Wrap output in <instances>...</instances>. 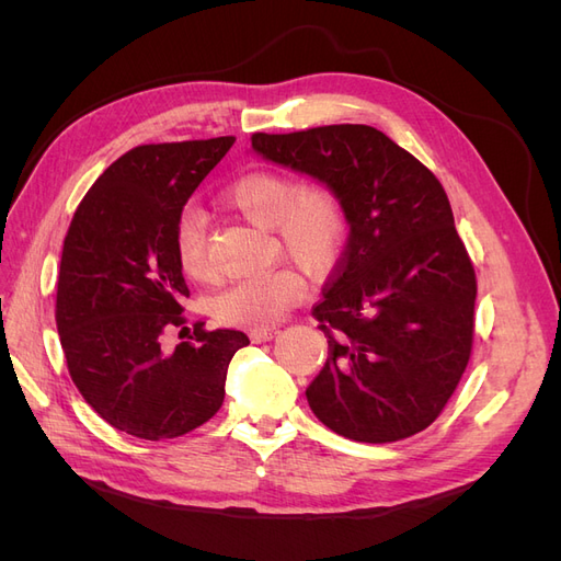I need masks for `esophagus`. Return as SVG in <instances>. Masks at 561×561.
Returning <instances> with one entry per match:
<instances>
[{"label": "esophagus", "mask_w": 561, "mask_h": 561, "mask_svg": "<svg viewBox=\"0 0 561 561\" xmlns=\"http://www.w3.org/2000/svg\"><path fill=\"white\" fill-rule=\"evenodd\" d=\"M276 334H278L276 328H260V330L250 332V339L254 344H262V342H268V339H274Z\"/></svg>", "instance_id": "34e87169"}]
</instances>
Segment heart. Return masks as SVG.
<instances>
[{"mask_svg":"<svg viewBox=\"0 0 561 561\" xmlns=\"http://www.w3.org/2000/svg\"><path fill=\"white\" fill-rule=\"evenodd\" d=\"M225 203L248 222L274 229L283 250L307 274L322 278L342 264L348 245V213L342 196L325 182L301 184L280 171H250L236 178L225 192ZM178 266L186 280L210 283L208 231L198 213L184 210L173 233ZM304 276L293 266L229 285L213 297L215 320L233 328H268L304 297Z\"/></svg>","mask_w":561,"mask_h":561,"instance_id":"obj_1","label":"heart"}]
</instances>
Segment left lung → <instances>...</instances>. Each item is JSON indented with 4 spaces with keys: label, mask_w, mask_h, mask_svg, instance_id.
<instances>
[{
    "label": "left lung",
    "mask_w": 561,
    "mask_h": 561,
    "mask_svg": "<svg viewBox=\"0 0 561 561\" xmlns=\"http://www.w3.org/2000/svg\"><path fill=\"white\" fill-rule=\"evenodd\" d=\"M252 149L334 186L348 213L346 254L311 311L330 346L313 414L371 445L428 428L470 360L478 297L443 184L363 124L254 133Z\"/></svg>",
    "instance_id": "8db88e82"
}]
</instances>
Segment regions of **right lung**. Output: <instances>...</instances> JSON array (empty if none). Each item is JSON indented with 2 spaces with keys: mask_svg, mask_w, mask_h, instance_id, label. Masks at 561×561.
I'll use <instances>...</instances> for the list:
<instances>
[{
  "mask_svg": "<svg viewBox=\"0 0 561 561\" xmlns=\"http://www.w3.org/2000/svg\"><path fill=\"white\" fill-rule=\"evenodd\" d=\"M233 140L133 147L93 182L67 229L60 344L79 393L116 431L171 439L203 426L225 402L233 353L250 344L239 330L210 332L201 320L173 351L161 342L165 330L184 328L190 297L175 222Z\"/></svg>",
  "mask_w": 561,
  "mask_h": 561,
  "instance_id": "1",
  "label": "right lung"
}]
</instances>
